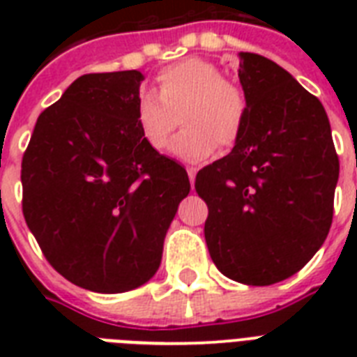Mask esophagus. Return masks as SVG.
Returning a JSON list of instances; mask_svg holds the SVG:
<instances>
[{
  "label": "esophagus",
  "mask_w": 357,
  "mask_h": 357,
  "mask_svg": "<svg viewBox=\"0 0 357 357\" xmlns=\"http://www.w3.org/2000/svg\"><path fill=\"white\" fill-rule=\"evenodd\" d=\"M196 172H198V170H196V168H192V167L187 168V174H189L190 185H195V181H196Z\"/></svg>",
  "instance_id": "obj_1"
}]
</instances>
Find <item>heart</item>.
<instances>
[{"label":"heart","mask_w":357,"mask_h":357,"mask_svg":"<svg viewBox=\"0 0 357 357\" xmlns=\"http://www.w3.org/2000/svg\"><path fill=\"white\" fill-rule=\"evenodd\" d=\"M181 120L183 131L170 151L187 162H202L241 139L248 120V98L211 61L190 57L157 75V92H142L135 120L151 150L161 151Z\"/></svg>","instance_id":"b5f03b06"}]
</instances>
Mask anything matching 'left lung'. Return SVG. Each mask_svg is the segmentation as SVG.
Instances as JSON below:
<instances>
[{
  "mask_svg": "<svg viewBox=\"0 0 357 357\" xmlns=\"http://www.w3.org/2000/svg\"><path fill=\"white\" fill-rule=\"evenodd\" d=\"M248 120L228 155L196 176L206 243L229 280L272 285L317 254L333 215L339 159L326 111L287 70L238 53Z\"/></svg>",
  "mask_w": 357,
  "mask_h": 357,
  "instance_id": "left-lung-1",
  "label": "left lung"
}]
</instances>
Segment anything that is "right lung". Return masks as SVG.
<instances>
[{"instance_id":"1","label":"right lung","mask_w":357,"mask_h":357,"mask_svg":"<svg viewBox=\"0 0 357 357\" xmlns=\"http://www.w3.org/2000/svg\"><path fill=\"white\" fill-rule=\"evenodd\" d=\"M142 81L139 70L77 77L38 116L22 161L31 234L61 276L94 293L153 278L190 190L185 168L140 137Z\"/></svg>"}]
</instances>
